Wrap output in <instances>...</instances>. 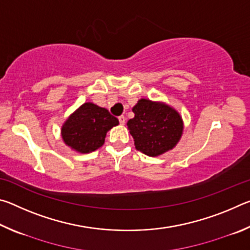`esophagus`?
<instances>
[{
  "mask_svg": "<svg viewBox=\"0 0 250 250\" xmlns=\"http://www.w3.org/2000/svg\"><path fill=\"white\" fill-rule=\"evenodd\" d=\"M118 119H119L120 125H125V116H120L119 118H118Z\"/></svg>",
  "mask_w": 250,
  "mask_h": 250,
  "instance_id": "esophagus-1",
  "label": "esophagus"
}]
</instances>
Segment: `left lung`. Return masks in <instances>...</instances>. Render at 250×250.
I'll return each mask as SVG.
<instances>
[{
  "instance_id": "obj_1",
  "label": "left lung",
  "mask_w": 250,
  "mask_h": 250,
  "mask_svg": "<svg viewBox=\"0 0 250 250\" xmlns=\"http://www.w3.org/2000/svg\"><path fill=\"white\" fill-rule=\"evenodd\" d=\"M132 111L134 118L126 125L138 151L149 156H159L172 150L180 141L183 120L168 104L140 99Z\"/></svg>"
}]
</instances>
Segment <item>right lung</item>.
<instances>
[{
  "label": "right lung",
  "instance_id": "add662e5",
  "mask_svg": "<svg viewBox=\"0 0 250 250\" xmlns=\"http://www.w3.org/2000/svg\"><path fill=\"white\" fill-rule=\"evenodd\" d=\"M119 120L105 108L84 103L68 117L62 126L65 145L79 153H90L103 146L108 131Z\"/></svg>",
  "mask_w": 250,
  "mask_h": 250
}]
</instances>
